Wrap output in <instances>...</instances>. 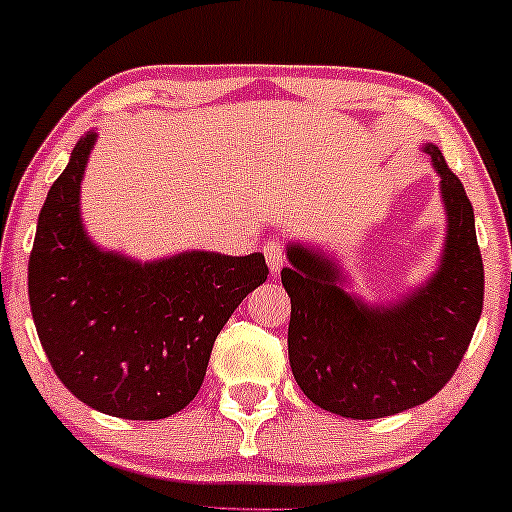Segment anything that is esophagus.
<instances>
[{"mask_svg": "<svg viewBox=\"0 0 512 512\" xmlns=\"http://www.w3.org/2000/svg\"><path fill=\"white\" fill-rule=\"evenodd\" d=\"M264 257H267L269 272L279 274L281 267H284V262H286L284 245H281L279 240H269V243H264Z\"/></svg>", "mask_w": 512, "mask_h": 512, "instance_id": "34e87169", "label": "esophagus"}]
</instances>
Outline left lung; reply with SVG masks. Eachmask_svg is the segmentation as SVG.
<instances>
[{"instance_id": "obj_1", "label": "left lung", "mask_w": 512, "mask_h": 512, "mask_svg": "<svg viewBox=\"0 0 512 512\" xmlns=\"http://www.w3.org/2000/svg\"><path fill=\"white\" fill-rule=\"evenodd\" d=\"M440 178L445 243L424 284L390 303L344 289L327 252L289 243L281 284L291 296L289 361L310 402L346 419H383L419 407L460 366L484 308V264L474 209L436 144H424Z\"/></svg>"}]
</instances>
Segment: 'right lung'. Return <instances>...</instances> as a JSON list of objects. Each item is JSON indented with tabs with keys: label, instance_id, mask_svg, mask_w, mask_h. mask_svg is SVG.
<instances>
[{
	"label": "right lung",
	"instance_id": "right-lung-1",
	"mask_svg": "<svg viewBox=\"0 0 512 512\" xmlns=\"http://www.w3.org/2000/svg\"><path fill=\"white\" fill-rule=\"evenodd\" d=\"M86 132L38 216L28 298L40 344L76 399L132 421L166 419L195 399L216 337L264 284L262 252L185 250L154 262L103 250L81 221Z\"/></svg>",
	"mask_w": 512,
	"mask_h": 512
}]
</instances>
